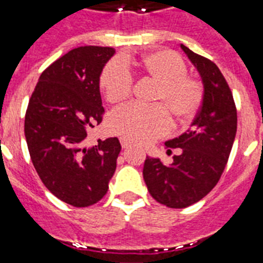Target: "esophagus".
Returning <instances> with one entry per match:
<instances>
[{
  "instance_id": "obj_1",
  "label": "esophagus",
  "mask_w": 263,
  "mask_h": 263,
  "mask_svg": "<svg viewBox=\"0 0 263 263\" xmlns=\"http://www.w3.org/2000/svg\"><path fill=\"white\" fill-rule=\"evenodd\" d=\"M120 142H121V146H122V148H129L130 147V142L127 141V139L120 138Z\"/></svg>"
}]
</instances>
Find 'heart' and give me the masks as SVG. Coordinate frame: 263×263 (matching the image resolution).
I'll list each match as a JSON object with an SVG mask.
<instances>
[{
	"instance_id": "1",
	"label": "heart",
	"mask_w": 263,
	"mask_h": 263,
	"mask_svg": "<svg viewBox=\"0 0 263 263\" xmlns=\"http://www.w3.org/2000/svg\"><path fill=\"white\" fill-rule=\"evenodd\" d=\"M133 69L155 85L153 106L126 105L113 111L109 118L111 133L134 143H147L164 136L171 126L170 116L176 122H188L196 116L204 99L199 79L187 75V66L178 53L168 50L148 52L124 63L110 60L100 76V88L108 103L120 104L133 89Z\"/></svg>"
}]
</instances>
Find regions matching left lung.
Wrapping results in <instances>:
<instances>
[{"instance_id": "left-lung-1", "label": "left lung", "mask_w": 263, "mask_h": 263, "mask_svg": "<svg viewBox=\"0 0 263 263\" xmlns=\"http://www.w3.org/2000/svg\"><path fill=\"white\" fill-rule=\"evenodd\" d=\"M204 84V99L192 127L166 142L173 148L170 166L158 158L146 157L143 179L158 203L170 208H185L201 200L221 178L237 132V109L224 75L212 60L182 45Z\"/></svg>"}]
</instances>
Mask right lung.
I'll use <instances>...</instances> for the list:
<instances>
[{
	"instance_id": "add662e5",
	"label": "right lung",
	"mask_w": 263,
	"mask_h": 263,
	"mask_svg": "<svg viewBox=\"0 0 263 263\" xmlns=\"http://www.w3.org/2000/svg\"><path fill=\"white\" fill-rule=\"evenodd\" d=\"M115 48L78 47L42 72L25 116L30 158L48 191L73 206L108 192L121 152L117 138L84 147L87 130L103 121L100 75Z\"/></svg>"
}]
</instances>
